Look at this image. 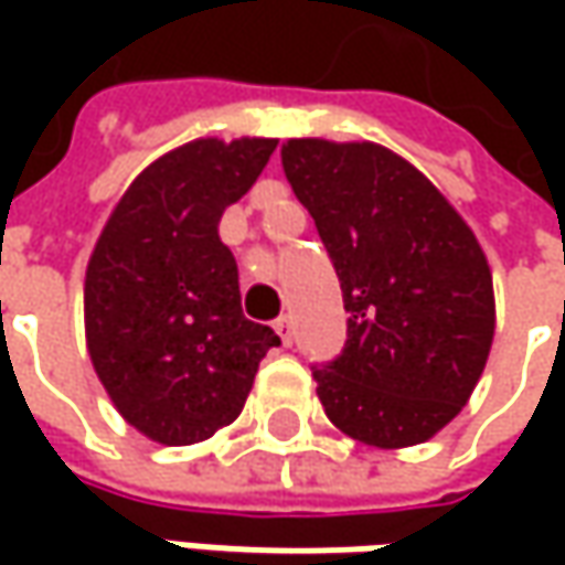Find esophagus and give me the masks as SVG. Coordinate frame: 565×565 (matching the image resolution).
<instances>
[{
  "instance_id": "1",
  "label": "esophagus",
  "mask_w": 565,
  "mask_h": 565,
  "mask_svg": "<svg viewBox=\"0 0 565 565\" xmlns=\"http://www.w3.org/2000/svg\"><path fill=\"white\" fill-rule=\"evenodd\" d=\"M273 330L279 333L282 345H289V342H292V317H279V320H273Z\"/></svg>"
}]
</instances>
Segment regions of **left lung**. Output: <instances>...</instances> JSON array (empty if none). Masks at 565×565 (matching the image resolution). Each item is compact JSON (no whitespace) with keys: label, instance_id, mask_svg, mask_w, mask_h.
I'll use <instances>...</instances> for the list:
<instances>
[{"label":"left lung","instance_id":"obj_1","mask_svg":"<svg viewBox=\"0 0 565 565\" xmlns=\"http://www.w3.org/2000/svg\"><path fill=\"white\" fill-rule=\"evenodd\" d=\"M282 169L349 311L342 355L315 367L327 418L377 449L430 440L462 412L493 342V276L475 232L380 143L292 138Z\"/></svg>","mask_w":565,"mask_h":565}]
</instances>
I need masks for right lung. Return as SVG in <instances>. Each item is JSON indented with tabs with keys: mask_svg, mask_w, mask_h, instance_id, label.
<instances>
[{
	"mask_svg": "<svg viewBox=\"0 0 565 565\" xmlns=\"http://www.w3.org/2000/svg\"><path fill=\"white\" fill-rule=\"evenodd\" d=\"M273 138H198L128 185L84 276V333L119 415L163 446L232 424L260 359L279 345L242 315L238 267L220 220L257 182Z\"/></svg>",
	"mask_w": 565,
	"mask_h": 565,
	"instance_id": "1",
	"label": "right lung"
}]
</instances>
